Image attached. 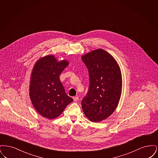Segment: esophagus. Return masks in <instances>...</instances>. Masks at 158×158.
<instances>
[{
  "label": "esophagus",
  "instance_id": "34e87169",
  "mask_svg": "<svg viewBox=\"0 0 158 158\" xmlns=\"http://www.w3.org/2000/svg\"><path fill=\"white\" fill-rule=\"evenodd\" d=\"M73 101H74L75 102H76V101H78V99H79V97H78L77 96H76V97H74L73 98Z\"/></svg>",
  "mask_w": 158,
  "mask_h": 158
}]
</instances>
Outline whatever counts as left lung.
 I'll return each instance as SVG.
<instances>
[{
    "label": "left lung",
    "instance_id": "8db88e82",
    "mask_svg": "<svg viewBox=\"0 0 158 158\" xmlns=\"http://www.w3.org/2000/svg\"><path fill=\"white\" fill-rule=\"evenodd\" d=\"M88 69L89 86L82 100L83 111L92 122L105 120L119 102L122 89L120 69L115 60L102 49L82 57Z\"/></svg>",
    "mask_w": 158,
    "mask_h": 158
}]
</instances>
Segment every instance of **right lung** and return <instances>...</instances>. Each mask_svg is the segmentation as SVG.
Listing matches in <instances>:
<instances>
[{
	"mask_svg": "<svg viewBox=\"0 0 158 158\" xmlns=\"http://www.w3.org/2000/svg\"><path fill=\"white\" fill-rule=\"evenodd\" d=\"M69 63L58 62L53 55L41 59L33 68L30 95L34 108L42 116L53 119L59 116L73 99L66 94L59 79Z\"/></svg>",
	"mask_w": 158,
	"mask_h": 158,
	"instance_id": "1",
	"label": "right lung"
}]
</instances>
